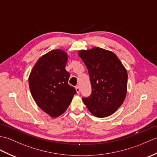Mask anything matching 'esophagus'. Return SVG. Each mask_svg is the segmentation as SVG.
Listing matches in <instances>:
<instances>
[{"mask_svg": "<svg viewBox=\"0 0 157 157\" xmlns=\"http://www.w3.org/2000/svg\"><path fill=\"white\" fill-rule=\"evenodd\" d=\"M75 90H76V92H77V93H78V94H79V91H80V90H79V86H76V87H75Z\"/></svg>", "mask_w": 157, "mask_h": 157, "instance_id": "34e87169", "label": "esophagus"}]
</instances>
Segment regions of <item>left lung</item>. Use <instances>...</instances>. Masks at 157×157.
Masks as SVG:
<instances>
[{
  "label": "left lung",
  "mask_w": 157,
  "mask_h": 157,
  "mask_svg": "<svg viewBox=\"0 0 157 157\" xmlns=\"http://www.w3.org/2000/svg\"><path fill=\"white\" fill-rule=\"evenodd\" d=\"M79 56L88 70L92 94L83 98L89 111L98 118H105L117 110L124 101L128 74L116 54L99 47L81 50Z\"/></svg>",
  "instance_id": "left-lung-1"
}]
</instances>
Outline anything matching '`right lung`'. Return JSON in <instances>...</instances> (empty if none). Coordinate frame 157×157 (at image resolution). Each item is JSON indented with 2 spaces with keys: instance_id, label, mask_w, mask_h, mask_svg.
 I'll return each mask as SVG.
<instances>
[{
  "instance_id": "add662e5",
  "label": "right lung",
  "mask_w": 157,
  "mask_h": 157,
  "mask_svg": "<svg viewBox=\"0 0 157 157\" xmlns=\"http://www.w3.org/2000/svg\"><path fill=\"white\" fill-rule=\"evenodd\" d=\"M67 59L63 50L51 51L39 58L29 77V89L36 104L53 118L66 111L76 94L68 83L70 75L65 70Z\"/></svg>"
}]
</instances>
